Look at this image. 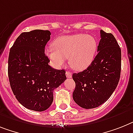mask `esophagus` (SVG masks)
<instances>
[{
  "label": "esophagus",
  "mask_w": 133,
  "mask_h": 133,
  "mask_svg": "<svg viewBox=\"0 0 133 133\" xmlns=\"http://www.w3.org/2000/svg\"><path fill=\"white\" fill-rule=\"evenodd\" d=\"M66 75L67 78H71V77H72V74H71L70 71H66Z\"/></svg>",
  "instance_id": "obj_1"
}]
</instances>
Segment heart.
Wrapping results in <instances>:
<instances>
[{"label": "heart", "mask_w": 133, "mask_h": 133, "mask_svg": "<svg viewBox=\"0 0 133 133\" xmlns=\"http://www.w3.org/2000/svg\"><path fill=\"white\" fill-rule=\"evenodd\" d=\"M53 45L45 52L55 67L64 65L69 58L70 65L77 71L84 70L90 65L97 49L94 37L84 34L62 36L54 41Z\"/></svg>", "instance_id": "obj_1"}]
</instances>
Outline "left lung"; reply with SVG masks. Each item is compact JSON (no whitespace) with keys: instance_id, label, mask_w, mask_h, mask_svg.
Here are the masks:
<instances>
[{"instance_id":"8db88e82","label":"left lung","mask_w":133,"mask_h":133,"mask_svg":"<svg viewBox=\"0 0 133 133\" xmlns=\"http://www.w3.org/2000/svg\"><path fill=\"white\" fill-rule=\"evenodd\" d=\"M98 54L87 69L73 73L74 101L84 109H92L109 98L119 82L121 49L111 33L101 30Z\"/></svg>"}]
</instances>
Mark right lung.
I'll use <instances>...</instances> for the list:
<instances>
[{
    "instance_id": "1",
    "label": "right lung",
    "mask_w": 133,
    "mask_h": 133,
    "mask_svg": "<svg viewBox=\"0 0 133 133\" xmlns=\"http://www.w3.org/2000/svg\"><path fill=\"white\" fill-rule=\"evenodd\" d=\"M49 30L22 32L10 49L8 76L15 98L26 108L36 111L48 109L53 92L66 79L65 70L48 64L45 47L50 39Z\"/></svg>"
}]
</instances>
